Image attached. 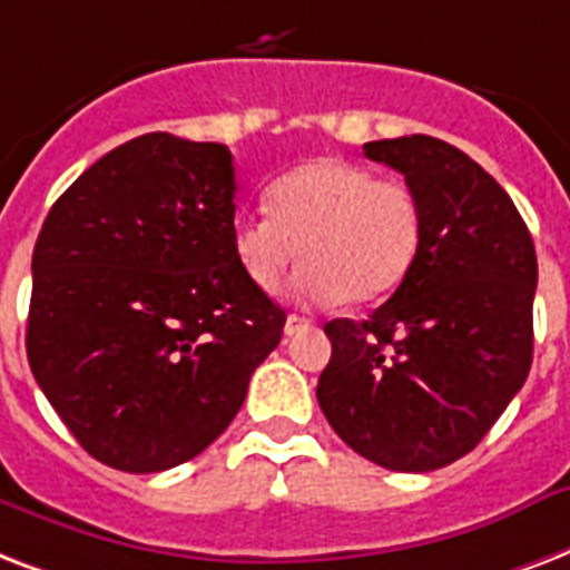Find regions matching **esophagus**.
I'll return each instance as SVG.
<instances>
[{
    "label": "esophagus",
    "instance_id": "esophagus-1",
    "mask_svg": "<svg viewBox=\"0 0 570 570\" xmlns=\"http://www.w3.org/2000/svg\"><path fill=\"white\" fill-rule=\"evenodd\" d=\"M308 324H312L308 317H303V315H288V321H285V335L303 333V330H308Z\"/></svg>",
    "mask_w": 570,
    "mask_h": 570
}]
</instances>
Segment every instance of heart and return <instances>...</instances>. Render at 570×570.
I'll list each match as a JSON object with an SVG mask.
<instances>
[{
	"label": "heart",
	"instance_id": "obj_1",
	"mask_svg": "<svg viewBox=\"0 0 570 570\" xmlns=\"http://www.w3.org/2000/svg\"><path fill=\"white\" fill-rule=\"evenodd\" d=\"M271 214L237 216L232 249L255 288L276 291L306 258L294 294L306 303H372L404 282L422 244V205L410 184L317 157L267 187Z\"/></svg>",
	"mask_w": 570,
	"mask_h": 570
}]
</instances>
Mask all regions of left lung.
<instances>
[{
  "mask_svg": "<svg viewBox=\"0 0 570 570\" xmlns=\"http://www.w3.org/2000/svg\"><path fill=\"white\" fill-rule=\"evenodd\" d=\"M363 151L413 187L422 244L383 306L324 326L317 404L354 452L428 473L473 452L527 381L535 244L509 193L454 145L416 134Z\"/></svg>",
  "mask_w": 570,
  "mask_h": 570,
  "instance_id": "obj_1",
  "label": "left lung"
}]
</instances>
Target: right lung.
I'll use <instances>...</instances> for the list:
<instances>
[{"instance_id": "obj_1", "label": "right lung", "mask_w": 570, "mask_h": 570, "mask_svg": "<svg viewBox=\"0 0 570 570\" xmlns=\"http://www.w3.org/2000/svg\"><path fill=\"white\" fill-rule=\"evenodd\" d=\"M235 189L225 145L145 134L43 219L26 354L100 464L160 473L205 452L279 345L285 308L232 249Z\"/></svg>"}]
</instances>
